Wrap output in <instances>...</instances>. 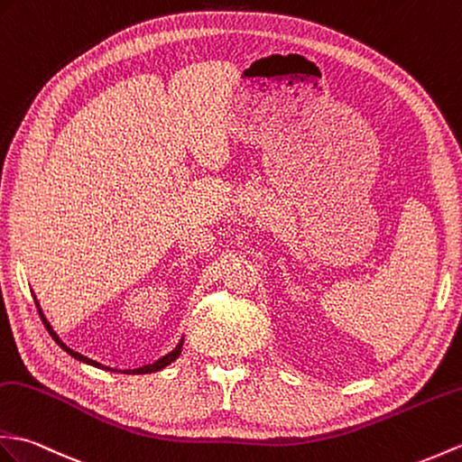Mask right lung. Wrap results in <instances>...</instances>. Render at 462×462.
I'll return each instance as SVG.
<instances>
[{
  "label": "right lung",
  "mask_w": 462,
  "mask_h": 462,
  "mask_svg": "<svg viewBox=\"0 0 462 462\" xmlns=\"http://www.w3.org/2000/svg\"><path fill=\"white\" fill-rule=\"evenodd\" d=\"M37 303V301H35ZM39 315H41V319H42V325H45L47 327V330H49V335L52 337V338H55V342H57V345L64 350V352H69L70 354V356L72 358H77V360H80V362H86V364H90V366H96V368H104V370H112V368H106V366H102V364H98V362H96V360H90V358H86V356H82V354H79V352H74V350H70L67 345H64V342L57 337V332L55 330H52L51 328V325L47 323V319L45 317H42V313H41V310H39ZM180 348H182V340L179 342V345H177V348L173 350V352H169L167 354V356H163V358H161V360H157V362H153V364H147V366H142V368H135V370H125L124 374H152V372H157V370H161V368H165L167 366V364H171V362H173L175 358H179V354H180Z\"/></svg>",
  "instance_id": "1"
}]
</instances>
